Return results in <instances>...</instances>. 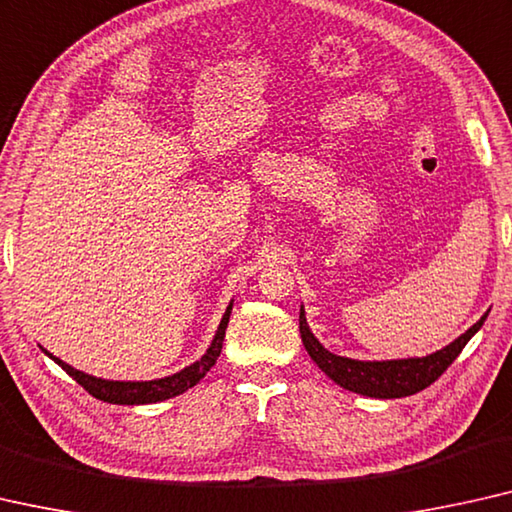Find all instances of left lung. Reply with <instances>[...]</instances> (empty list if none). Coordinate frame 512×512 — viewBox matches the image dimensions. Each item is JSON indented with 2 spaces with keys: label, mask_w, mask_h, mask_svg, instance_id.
Segmentation results:
<instances>
[{
  "label": "left lung",
  "mask_w": 512,
  "mask_h": 512,
  "mask_svg": "<svg viewBox=\"0 0 512 512\" xmlns=\"http://www.w3.org/2000/svg\"><path fill=\"white\" fill-rule=\"evenodd\" d=\"M485 317L487 315L480 317L467 333H462L460 338L441 349V352L425 358H404V361H352V358L331 354L329 349L319 345V340L310 333L303 308L299 315V331L312 361H315L335 384L347 388V391L370 395V398H407V395L423 391V388L434 384V381L444 375L448 365L460 356L464 345L471 340V335L483 326Z\"/></svg>",
  "instance_id": "8db88e82"
}]
</instances>
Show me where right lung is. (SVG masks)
Returning a JSON list of instances; mask_svg holds the SVG:
<instances>
[{
	"mask_svg": "<svg viewBox=\"0 0 512 512\" xmlns=\"http://www.w3.org/2000/svg\"><path fill=\"white\" fill-rule=\"evenodd\" d=\"M230 312H232V305L227 308V312L223 315V322H220L216 338H213L211 347L207 349V354H204L197 363L188 365V368H183L181 372H177V375L165 377V379H154V381H108V379H98V377H91V375H85V372L71 368V365L59 361V358H55L48 352H45V354H48L52 361H57L61 368H64L75 381H78V384L85 388L89 395H94L96 400H103V402H110V404L160 402V400L174 398V395H181L183 391H188V388H193L197 381H200L213 368V365H216L218 356H220V349H223L225 329H227V322H230Z\"/></svg>",
	"mask_w": 512,
	"mask_h": 512,
	"instance_id": "add662e5",
	"label": "right lung"
}]
</instances>
